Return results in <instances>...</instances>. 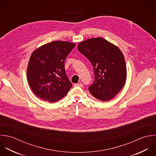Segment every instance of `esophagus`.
Masks as SVG:
<instances>
[{
    "label": "esophagus",
    "instance_id": "esophagus-1",
    "mask_svg": "<svg viewBox=\"0 0 156 156\" xmlns=\"http://www.w3.org/2000/svg\"><path fill=\"white\" fill-rule=\"evenodd\" d=\"M74 86H79L80 87H83V84L81 83H78V84H74Z\"/></svg>",
    "mask_w": 156,
    "mask_h": 156
}]
</instances>
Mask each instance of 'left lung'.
Here are the masks:
<instances>
[{"label": "left lung", "instance_id": "8db88e82", "mask_svg": "<svg viewBox=\"0 0 156 156\" xmlns=\"http://www.w3.org/2000/svg\"><path fill=\"white\" fill-rule=\"evenodd\" d=\"M78 49L94 67V81L89 87V92L102 101L113 99L126 79V64L121 50L101 37L84 40L78 44Z\"/></svg>", "mask_w": 156, "mask_h": 156}]
</instances>
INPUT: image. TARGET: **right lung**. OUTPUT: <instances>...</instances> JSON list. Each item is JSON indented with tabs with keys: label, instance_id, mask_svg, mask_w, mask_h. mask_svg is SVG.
<instances>
[{
	"label": "right lung",
	"instance_id": "right-lung-1",
	"mask_svg": "<svg viewBox=\"0 0 156 156\" xmlns=\"http://www.w3.org/2000/svg\"><path fill=\"white\" fill-rule=\"evenodd\" d=\"M75 46L73 43L54 41L33 51L28 65L27 80L37 97L54 102L68 93L72 83L66 75L64 62Z\"/></svg>",
	"mask_w": 156,
	"mask_h": 156
}]
</instances>
